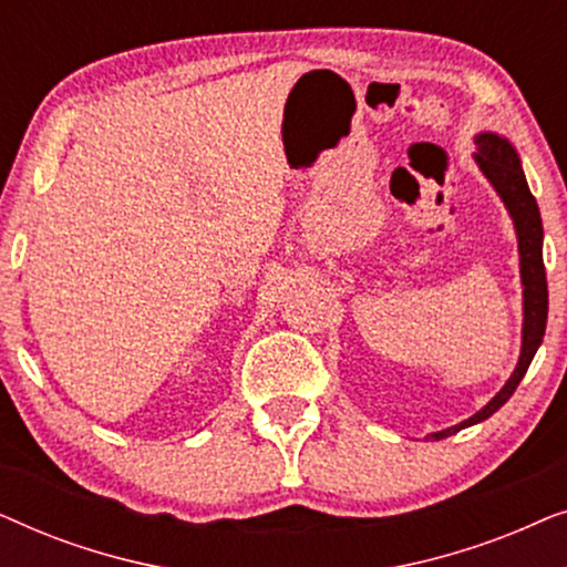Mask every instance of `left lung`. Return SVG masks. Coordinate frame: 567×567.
I'll return each instance as SVG.
<instances>
[{"mask_svg": "<svg viewBox=\"0 0 567 567\" xmlns=\"http://www.w3.org/2000/svg\"><path fill=\"white\" fill-rule=\"evenodd\" d=\"M475 144H477V152H475L477 167L483 169V175L491 181L503 204H506L511 219H514L516 237H518V260H522V286H524L522 355H518L514 374H511L508 382L503 384V390L495 394L483 410H477L475 415L452 425V429L431 433L429 439L433 441L454 436V433L467 429V425L485 421V417H491L495 410L506 405L511 394L516 392L518 382L524 379L526 369H529V363L534 359V353H537L547 328V274H545V260H542V235H545V231H542V216H539L537 200H534L529 185H526L522 159H518L516 150L506 142V138L498 134H491V131H487V134H477Z\"/></svg>", "mask_w": 567, "mask_h": 567, "instance_id": "left-lung-1", "label": "left lung"}]
</instances>
